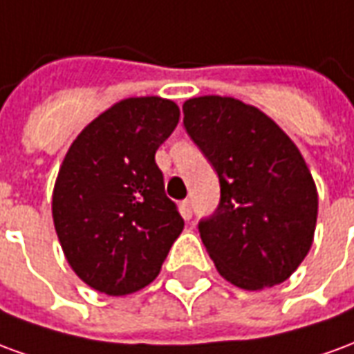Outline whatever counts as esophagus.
<instances>
[{"label": "esophagus", "mask_w": 354, "mask_h": 354, "mask_svg": "<svg viewBox=\"0 0 354 354\" xmlns=\"http://www.w3.org/2000/svg\"><path fill=\"white\" fill-rule=\"evenodd\" d=\"M180 212L184 216V220H192V201H182V203H180Z\"/></svg>", "instance_id": "1"}]
</instances>
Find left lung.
<instances>
[{"instance_id": "obj_1", "label": "left lung", "mask_w": 354, "mask_h": 354, "mask_svg": "<svg viewBox=\"0 0 354 354\" xmlns=\"http://www.w3.org/2000/svg\"><path fill=\"white\" fill-rule=\"evenodd\" d=\"M184 124L220 178V207L199 223L218 273L243 290L281 284L311 250L319 193L304 155L256 106L207 94Z\"/></svg>"}]
</instances>
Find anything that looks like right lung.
<instances>
[{"label":"right lung","instance_id":"right-lung-1","mask_svg":"<svg viewBox=\"0 0 354 354\" xmlns=\"http://www.w3.org/2000/svg\"><path fill=\"white\" fill-rule=\"evenodd\" d=\"M178 119L172 100L123 98L94 117L66 151L53 222L73 273L102 294L146 288L184 230L155 165Z\"/></svg>","mask_w":354,"mask_h":354}]
</instances>
